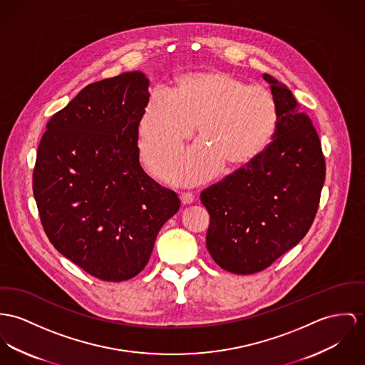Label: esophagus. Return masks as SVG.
<instances>
[{
	"label": "esophagus",
	"mask_w": 365,
	"mask_h": 365,
	"mask_svg": "<svg viewBox=\"0 0 365 365\" xmlns=\"http://www.w3.org/2000/svg\"><path fill=\"white\" fill-rule=\"evenodd\" d=\"M195 198H196V197H195L193 193H190V192L180 195V201H182L185 205H186V204H192V202L195 201Z\"/></svg>",
	"instance_id": "obj_1"
}]
</instances>
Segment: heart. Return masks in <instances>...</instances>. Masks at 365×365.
<instances>
[{"label": "heart", "instance_id": "obj_1", "mask_svg": "<svg viewBox=\"0 0 365 365\" xmlns=\"http://www.w3.org/2000/svg\"><path fill=\"white\" fill-rule=\"evenodd\" d=\"M278 120V104L268 88L221 71L185 73L172 93L150 91L139 119L141 158L148 167L157 165L190 139L197 125L202 141L161 168L169 179L193 185L211 178L224 163H252L272 139Z\"/></svg>", "mask_w": 365, "mask_h": 365}]
</instances>
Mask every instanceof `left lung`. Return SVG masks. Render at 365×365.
I'll return each mask as SVG.
<instances>
[{"mask_svg":"<svg viewBox=\"0 0 365 365\" xmlns=\"http://www.w3.org/2000/svg\"><path fill=\"white\" fill-rule=\"evenodd\" d=\"M279 110L272 141L252 163L201 192L207 249L225 271L250 275L294 247L315 218L325 182L321 141L292 91L268 73Z\"/></svg>","mask_w":365,"mask_h":365,"instance_id":"1","label":"left lung"}]
</instances>
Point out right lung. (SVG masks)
<instances>
[{"mask_svg": "<svg viewBox=\"0 0 365 365\" xmlns=\"http://www.w3.org/2000/svg\"><path fill=\"white\" fill-rule=\"evenodd\" d=\"M139 71L86 86L54 113L33 170L46 235L87 274L128 281L147 265L178 195L139 163V119L148 97Z\"/></svg>", "mask_w": 365, "mask_h": 365, "instance_id": "right-lung-1", "label": "right lung"}]
</instances>
